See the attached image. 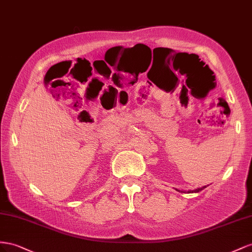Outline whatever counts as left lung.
<instances>
[{
    "mask_svg": "<svg viewBox=\"0 0 252 252\" xmlns=\"http://www.w3.org/2000/svg\"><path fill=\"white\" fill-rule=\"evenodd\" d=\"M206 188V186L205 187H202V188H197V189H195V190H190V191H188V193H197V192H199V191H202L203 189H205ZM177 190V189H176ZM177 191H179V190H177ZM179 192H185V191H179Z\"/></svg>",
    "mask_w": 252,
    "mask_h": 252,
    "instance_id": "obj_1",
    "label": "left lung"
}]
</instances>
